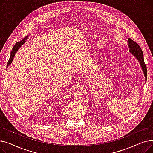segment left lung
I'll return each mask as SVG.
<instances>
[{
	"label": "left lung",
	"instance_id": "8db88e82",
	"mask_svg": "<svg viewBox=\"0 0 153 153\" xmlns=\"http://www.w3.org/2000/svg\"><path fill=\"white\" fill-rule=\"evenodd\" d=\"M128 45L130 47V51L135 56V57L138 59L140 61L141 64V66L142 67L143 72L144 74V77H145L146 81L147 79V68L145 63L144 61V57H143V53L142 51L141 48H140V45L134 42V41L130 38L128 39Z\"/></svg>",
	"mask_w": 153,
	"mask_h": 153
}]
</instances>
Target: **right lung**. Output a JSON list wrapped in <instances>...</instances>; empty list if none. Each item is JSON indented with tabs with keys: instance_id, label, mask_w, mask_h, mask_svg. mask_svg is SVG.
<instances>
[{
	"instance_id": "right-lung-1",
	"label": "right lung",
	"mask_w": 153,
	"mask_h": 153,
	"mask_svg": "<svg viewBox=\"0 0 153 153\" xmlns=\"http://www.w3.org/2000/svg\"><path fill=\"white\" fill-rule=\"evenodd\" d=\"M27 39V37H26V38H23V39L22 40V41H20V42H18V43H15V45H14V46L13 47L12 50L9 60V61H8V62H7V68L8 66H9V64H11V62H12V60H13V58H14V56H15V53H17V51H18V50L20 48V46H22V45H23L24 43L25 42V40H26Z\"/></svg>"
}]
</instances>
